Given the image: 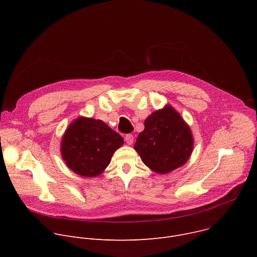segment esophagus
Returning a JSON list of instances; mask_svg holds the SVG:
<instances>
[{"label": "esophagus", "mask_w": 257, "mask_h": 257, "mask_svg": "<svg viewBox=\"0 0 257 257\" xmlns=\"http://www.w3.org/2000/svg\"><path fill=\"white\" fill-rule=\"evenodd\" d=\"M125 141L127 142V144L131 145V144L133 143V141H134V137H133V135H132V134H127V135L125 136Z\"/></svg>", "instance_id": "1"}]
</instances>
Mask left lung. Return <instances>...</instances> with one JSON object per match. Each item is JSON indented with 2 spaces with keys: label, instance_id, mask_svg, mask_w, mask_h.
I'll return each mask as SVG.
<instances>
[{
  "label": "left lung",
  "instance_id": "8db88e82",
  "mask_svg": "<svg viewBox=\"0 0 257 257\" xmlns=\"http://www.w3.org/2000/svg\"><path fill=\"white\" fill-rule=\"evenodd\" d=\"M193 149L189 126L171 105L154 112L144 121L134 150L142 162L159 174H167L184 165Z\"/></svg>",
  "mask_w": 257,
  "mask_h": 257
}]
</instances>
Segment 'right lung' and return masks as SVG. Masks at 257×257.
<instances>
[{"label":"right lung","mask_w":257,"mask_h":257,"mask_svg":"<svg viewBox=\"0 0 257 257\" xmlns=\"http://www.w3.org/2000/svg\"><path fill=\"white\" fill-rule=\"evenodd\" d=\"M123 143V137L101 120L80 117L65 131L61 154L69 169L91 178L103 172Z\"/></svg>","instance_id":"1"}]
</instances>
